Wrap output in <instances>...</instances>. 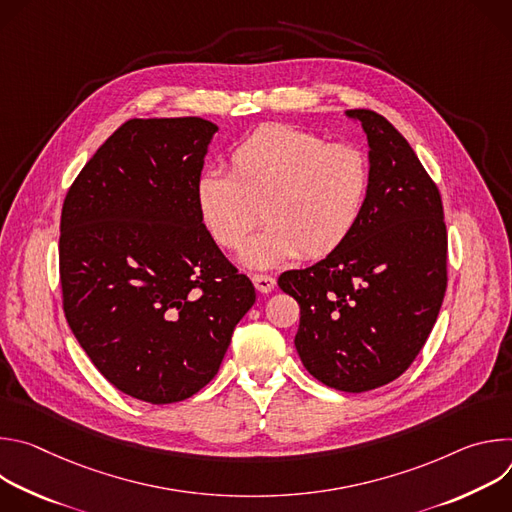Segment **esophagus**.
<instances>
[{
	"label": "esophagus",
	"instance_id": "esophagus-1",
	"mask_svg": "<svg viewBox=\"0 0 512 512\" xmlns=\"http://www.w3.org/2000/svg\"><path fill=\"white\" fill-rule=\"evenodd\" d=\"M251 281H253L255 289L261 291V294H269V291H273V287H275V277H271V275H253Z\"/></svg>",
	"mask_w": 512,
	"mask_h": 512
}]
</instances>
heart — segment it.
Returning <instances> with one entry per match:
<instances>
[{
	"label": "heart",
	"instance_id": "obj_1",
	"mask_svg": "<svg viewBox=\"0 0 512 512\" xmlns=\"http://www.w3.org/2000/svg\"><path fill=\"white\" fill-rule=\"evenodd\" d=\"M371 194V162L350 143L269 123L241 139L229 174L206 170L194 198L198 216L223 249H239L261 218L267 223L243 249L249 269H273L300 253L322 259L356 231Z\"/></svg>",
	"mask_w": 512,
	"mask_h": 512
}]
</instances>
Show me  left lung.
<instances>
[{
  "mask_svg": "<svg viewBox=\"0 0 512 512\" xmlns=\"http://www.w3.org/2000/svg\"><path fill=\"white\" fill-rule=\"evenodd\" d=\"M369 141L371 194L350 239L279 275L300 304L296 350L320 383L364 393L401 377L423 348L448 285L442 196L407 139L379 113L350 109Z\"/></svg>",
  "mask_w": 512,
  "mask_h": 512,
  "instance_id": "obj_1",
  "label": "left lung"
}]
</instances>
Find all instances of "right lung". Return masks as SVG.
<instances>
[{
	"label": "right lung",
	"mask_w": 512,
	"mask_h": 512,
	"mask_svg": "<svg viewBox=\"0 0 512 512\" xmlns=\"http://www.w3.org/2000/svg\"><path fill=\"white\" fill-rule=\"evenodd\" d=\"M216 131L200 117L129 119L62 204L66 322L115 389L154 405L208 385L255 304L251 279L216 247L196 208Z\"/></svg>",
	"instance_id": "1"
}]
</instances>
